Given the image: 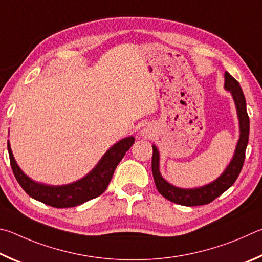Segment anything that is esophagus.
<instances>
[{"label": "esophagus", "mask_w": 262, "mask_h": 262, "mask_svg": "<svg viewBox=\"0 0 262 262\" xmlns=\"http://www.w3.org/2000/svg\"><path fill=\"white\" fill-rule=\"evenodd\" d=\"M140 134H141V136H144V137H145V138H147V137H149V136H150V131L148 130V128H146V127H144V128H143V130H141V132H140Z\"/></svg>", "instance_id": "1"}]
</instances>
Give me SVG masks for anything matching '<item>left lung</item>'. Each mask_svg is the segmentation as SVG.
I'll return each instance as SVG.
<instances>
[{
	"label": "left lung",
	"instance_id": "left-lung-1",
	"mask_svg": "<svg viewBox=\"0 0 262 262\" xmlns=\"http://www.w3.org/2000/svg\"><path fill=\"white\" fill-rule=\"evenodd\" d=\"M224 89L230 94L236 105L238 122H239V139L237 141L235 153L230 163L228 164L224 171L216 180L209 184L193 189H183L172 185L168 181L164 180L160 172V153L157 146L153 145V157H152V171L155 185L158 191L164 198L172 203L183 206H200L212 203L214 199L221 195L224 191H227L233 183L236 182L238 175L244 164L245 150L249 143L250 134V118L246 112V100L242 87L239 86L235 78L230 73H224Z\"/></svg>",
	"mask_w": 262,
	"mask_h": 262
}]
</instances>
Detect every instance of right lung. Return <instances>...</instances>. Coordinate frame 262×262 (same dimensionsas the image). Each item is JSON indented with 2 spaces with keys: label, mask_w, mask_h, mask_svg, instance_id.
Returning <instances> with one entry per match:
<instances>
[{
  "label": "right lung",
  "mask_w": 262,
  "mask_h": 262,
  "mask_svg": "<svg viewBox=\"0 0 262 262\" xmlns=\"http://www.w3.org/2000/svg\"><path fill=\"white\" fill-rule=\"evenodd\" d=\"M134 143L135 137L132 136L117 141L103 154L96 166L87 175L66 185H48L31 180L17 164L9 140L8 152L13 175L27 194L52 207L68 208L81 205L102 194L112 181L117 164L121 162Z\"/></svg>",
  "instance_id": "1"
}]
</instances>
